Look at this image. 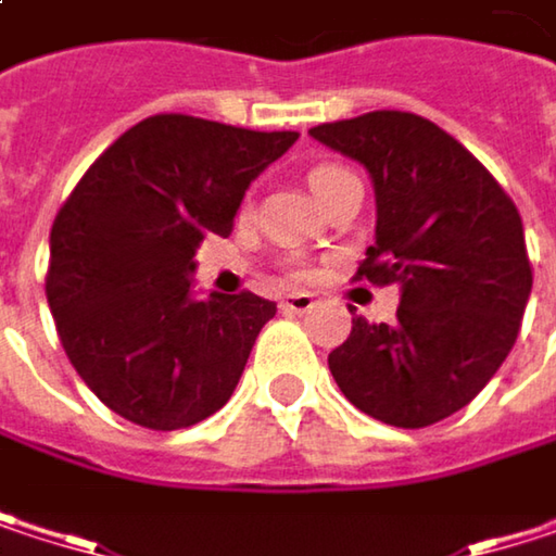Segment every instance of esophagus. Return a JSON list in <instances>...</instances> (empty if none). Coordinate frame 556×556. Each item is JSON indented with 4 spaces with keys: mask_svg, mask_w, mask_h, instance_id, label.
<instances>
[{
    "mask_svg": "<svg viewBox=\"0 0 556 556\" xmlns=\"http://www.w3.org/2000/svg\"><path fill=\"white\" fill-rule=\"evenodd\" d=\"M282 312H292V315H302V312H308V308H315V295L312 292H289L282 302Z\"/></svg>",
    "mask_w": 556,
    "mask_h": 556,
    "instance_id": "esophagus-1",
    "label": "esophagus"
}]
</instances>
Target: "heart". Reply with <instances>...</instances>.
I'll use <instances>...</instances> for the list:
<instances>
[{"label": "heart", "mask_w": 556, "mask_h": 556, "mask_svg": "<svg viewBox=\"0 0 556 556\" xmlns=\"http://www.w3.org/2000/svg\"><path fill=\"white\" fill-rule=\"evenodd\" d=\"M348 169L341 167H315L308 173V186H312V192H318V189H325L328 182H334L338 176H344Z\"/></svg>", "instance_id": "1"}]
</instances>
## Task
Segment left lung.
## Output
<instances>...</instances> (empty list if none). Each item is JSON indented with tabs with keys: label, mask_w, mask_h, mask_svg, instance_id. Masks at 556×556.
<instances>
[{
	"label": "left lung",
	"mask_w": 556,
	"mask_h": 556,
	"mask_svg": "<svg viewBox=\"0 0 556 556\" xmlns=\"http://www.w3.org/2000/svg\"><path fill=\"white\" fill-rule=\"evenodd\" d=\"M308 135L370 173L377 241L357 279L399 286L395 321L354 318L328 354L331 377L370 418L434 425L493 380L518 338L531 295L521 215L490 169L421 115L383 109Z\"/></svg>",
	"instance_id": "8db88e82"
}]
</instances>
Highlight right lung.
I'll use <instances>...</instances> for the list:
<instances>
[{
    "label": "right lung",
    "mask_w": 556,
    "mask_h": 556,
    "mask_svg": "<svg viewBox=\"0 0 556 556\" xmlns=\"http://www.w3.org/2000/svg\"><path fill=\"white\" fill-rule=\"evenodd\" d=\"M295 138L154 115L86 169L56 212L48 305L70 364L115 415L176 431L231 399L277 302L195 299L192 257L202 238L231 235L248 186Z\"/></svg>",
    "instance_id": "right-lung-1"
}]
</instances>
